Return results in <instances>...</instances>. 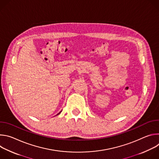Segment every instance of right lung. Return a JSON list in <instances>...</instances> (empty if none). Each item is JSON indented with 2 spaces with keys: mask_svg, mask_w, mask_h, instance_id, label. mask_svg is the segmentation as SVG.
<instances>
[{
  "mask_svg": "<svg viewBox=\"0 0 159 159\" xmlns=\"http://www.w3.org/2000/svg\"><path fill=\"white\" fill-rule=\"evenodd\" d=\"M60 112H61V111H60V112H59V113H58V115H59V114H60Z\"/></svg>",
  "mask_w": 159,
  "mask_h": 159,
  "instance_id": "right-lung-1",
  "label": "right lung"
}]
</instances>
